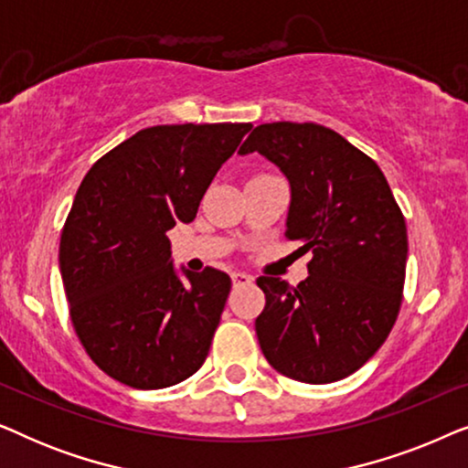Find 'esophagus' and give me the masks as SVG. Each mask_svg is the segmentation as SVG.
<instances>
[{
    "mask_svg": "<svg viewBox=\"0 0 468 468\" xmlns=\"http://www.w3.org/2000/svg\"><path fill=\"white\" fill-rule=\"evenodd\" d=\"M232 283H234V287L249 285V283H253V277L247 272H232Z\"/></svg>",
    "mask_w": 468,
    "mask_h": 468,
    "instance_id": "34e87169",
    "label": "esophagus"
}]
</instances>
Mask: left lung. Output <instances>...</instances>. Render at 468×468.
I'll return each instance as SVG.
<instances>
[{
	"mask_svg": "<svg viewBox=\"0 0 468 468\" xmlns=\"http://www.w3.org/2000/svg\"><path fill=\"white\" fill-rule=\"evenodd\" d=\"M258 151L290 181L285 236L313 251L296 287L260 277L266 306L260 347L281 375L332 383L364 367L399 317L407 226L379 165L317 123L258 125L240 155Z\"/></svg>",
	"mask_w": 468,
	"mask_h": 468,
	"instance_id": "1",
	"label": "left lung"
}]
</instances>
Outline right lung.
<instances>
[{
	"label": "right lung",
	"instance_id": "right-lung-1",
	"mask_svg": "<svg viewBox=\"0 0 468 468\" xmlns=\"http://www.w3.org/2000/svg\"><path fill=\"white\" fill-rule=\"evenodd\" d=\"M251 123L155 125L91 165L61 229L69 317L89 357L136 389L176 386L207 360L232 281L170 261L168 229L202 196Z\"/></svg>",
	"mask_w": 468,
	"mask_h": 468
}]
</instances>
